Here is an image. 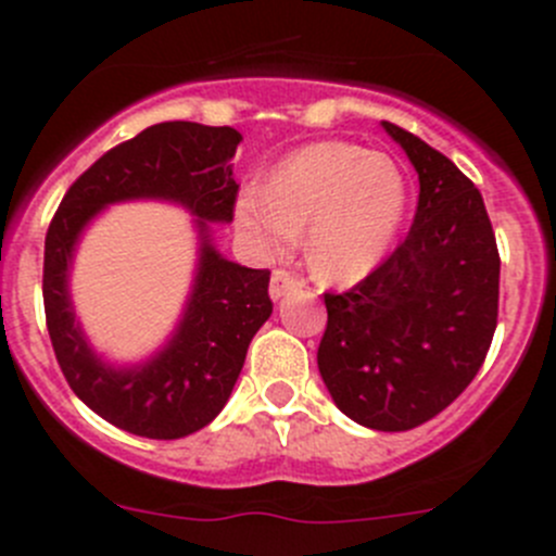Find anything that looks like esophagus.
Listing matches in <instances>:
<instances>
[{
    "mask_svg": "<svg viewBox=\"0 0 556 556\" xmlns=\"http://www.w3.org/2000/svg\"><path fill=\"white\" fill-rule=\"evenodd\" d=\"M301 288V279L293 277V274L288 271H274L271 274V285H268V295H271V301H279L282 295H288L290 290Z\"/></svg>",
    "mask_w": 556,
    "mask_h": 556,
    "instance_id": "esophagus-1",
    "label": "esophagus"
}]
</instances>
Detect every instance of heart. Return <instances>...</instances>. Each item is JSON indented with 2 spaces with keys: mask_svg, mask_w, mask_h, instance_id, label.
Here are the masks:
<instances>
[{
  "mask_svg": "<svg viewBox=\"0 0 556 556\" xmlns=\"http://www.w3.org/2000/svg\"><path fill=\"white\" fill-rule=\"evenodd\" d=\"M408 210V179L392 155L352 142H312L285 155L266 185L233 204L261 255L282 257L306 226V261L328 282H352L384 261Z\"/></svg>",
  "mask_w": 556,
  "mask_h": 556,
  "instance_id": "1",
  "label": "heart"
}]
</instances>
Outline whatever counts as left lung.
<instances>
[{
	"mask_svg": "<svg viewBox=\"0 0 556 556\" xmlns=\"http://www.w3.org/2000/svg\"><path fill=\"white\" fill-rule=\"evenodd\" d=\"M382 128L417 172V215L377 271L325 295L317 366L339 412L397 433L444 412L479 374L497 325L501 257L476 185L419 137Z\"/></svg>",
	"mask_w": 556,
	"mask_h": 556,
	"instance_id": "left-lung-1",
	"label": "left lung"
}]
</instances>
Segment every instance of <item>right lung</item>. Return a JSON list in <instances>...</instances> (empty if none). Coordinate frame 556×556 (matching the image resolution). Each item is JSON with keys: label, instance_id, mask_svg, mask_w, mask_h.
<instances>
[{"label": "right lung", "instance_id": "add662e5", "mask_svg": "<svg viewBox=\"0 0 556 556\" xmlns=\"http://www.w3.org/2000/svg\"><path fill=\"white\" fill-rule=\"evenodd\" d=\"M239 142L242 134L231 126L155 123L83 174L48 228L42 299L55 361L72 392L126 433L172 441L210 425L231 397L252 336L271 317L268 271L228 261L212 228L233 217ZM131 200L172 203L194 217L197 268L165 344L139 362H112L76 317L71 271L90 223Z\"/></svg>", "mask_w": 556, "mask_h": 556}]
</instances>
